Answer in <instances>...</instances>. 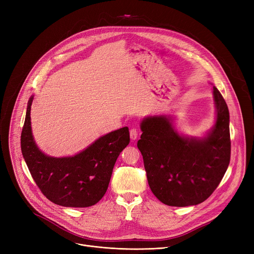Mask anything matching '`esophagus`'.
<instances>
[{
    "mask_svg": "<svg viewBox=\"0 0 254 254\" xmlns=\"http://www.w3.org/2000/svg\"><path fill=\"white\" fill-rule=\"evenodd\" d=\"M129 136H130V140H131L132 142L136 141V140H137V138H138V131H137V129H135V128L130 129V131H129Z\"/></svg>",
    "mask_w": 254,
    "mask_h": 254,
    "instance_id": "34e87169",
    "label": "esophagus"
}]
</instances>
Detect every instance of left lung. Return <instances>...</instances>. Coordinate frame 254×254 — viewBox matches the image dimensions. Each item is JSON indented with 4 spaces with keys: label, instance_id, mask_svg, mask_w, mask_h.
Masks as SVG:
<instances>
[{
    "label": "left lung",
    "instance_id": "8db88e82",
    "mask_svg": "<svg viewBox=\"0 0 254 254\" xmlns=\"http://www.w3.org/2000/svg\"><path fill=\"white\" fill-rule=\"evenodd\" d=\"M214 125L202 136L179 132L175 116H145L138 148L153 194L162 203L188 207L203 203L216 190L231 158L230 113L219 90L213 86Z\"/></svg>",
    "mask_w": 254,
    "mask_h": 254
}]
</instances>
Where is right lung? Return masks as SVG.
I'll list each match as a JSON object with an SVG mask.
<instances>
[{"instance_id": "1", "label": "right lung", "mask_w": 254, "mask_h": 254, "mask_svg": "<svg viewBox=\"0 0 254 254\" xmlns=\"http://www.w3.org/2000/svg\"><path fill=\"white\" fill-rule=\"evenodd\" d=\"M32 96L21 131V152L31 175L43 194L63 207L97 204L108 189L116 159L129 143L128 127L108 132L85 149L69 156H50L38 147L31 123Z\"/></svg>"}]
</instances>
